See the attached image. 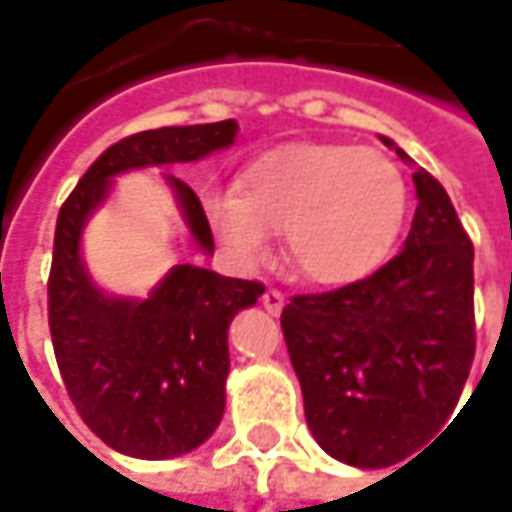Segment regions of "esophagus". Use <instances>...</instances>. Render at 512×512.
Returning a JSON list of instances; mask_svg holds the SVG:
<instances>
[{
	"instance_id": "1",
	"label": "esophagus",
	"mask_w": 512,
	"mask_h": 512,
	"mask_svg": "<svg viewBox=\"0 0 512 512\" xmlns=\"http://www.w3.org/2000/svg\"><path fill=\"white\" fill-rule=\"evenodd\" d=\"M260 300H263V309H266L269 315H280V309H283V303H286V298H283V292H280V289H266Z\"/></svg>"
}]
</instances>
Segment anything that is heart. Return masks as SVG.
Instances as JSON below:
<instances>
[{"mask_svg": "<svg viewBox=\"0 0 512 512\" xmlns=\"http://www.w3.org/2000/svg\"><path fill=\"white\" fill-rule=\"evenodd\" d=\"M214 232L243 266L272 255V232L300 275L338 286L369 275L389 255L407 212L401 168L372 148L300 143L263 154L240 186L206 203Z\"/></svg>", "mask_w": 512, "mask_h": 512, "instance_id": "obj_1", "label": "heart"}]
</instances>
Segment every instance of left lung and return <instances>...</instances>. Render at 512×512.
Listing matches in <instances>:
<instances>
[{
    "label": "left lung",
    "instance_id": "obj_1",
    "mask_svg": "<svg viewBox=\"0 0 512 512\" xmlns=\"http://www.w3.org/2000/svg\"><path fill=\"white\" fill-rule=\"evenodd\" d=\"M412 180L404 249L369 278L295 295L280 315L309 430L364 470L398 464L450 421L476 355L473 243L433 174Z\"/></svg>",
    "mask_w": 512,
    "mask_h": 512
}]
</instances>
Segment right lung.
Wrapping results in <instances>:
<instances>
[{"instance_id":"1","label":"right lung","mask_w":512,"mask_h":512,"mask_svg":"<svg viewBox=\"0 0 512 512\" xmlns=\"http://www.w3.org/2000/svg\"><path fill=\"white\" fill-rule=\"evenodd\" d=\"M234 134V120L131 134L91 163L56 217L48 326L59 375L88 430L125 456H183L217 430L226 410L229 323L266 286L180 263L145 300L108 298L79 260V234L114 174L191 163L232 145ZM168 183L191 237L214 252L200 197L177 177Z\"/></svg>"}]
</instances>
